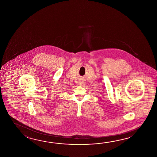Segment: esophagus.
Returning a JSON list of instances; mask_svg holds the SVG:
<instances>
[{
  "label": "esophagus",
  "instance_id": "esophagus-1",
  "mask_svg": "<svg viewBox=\"0 0 157 157\" xmlns=\"http://www.w3.org/2000/svg\"><path fill=\"white\" fill-rule=\"evenodd\" d=\"M79 84L80 86H83L85 84V82L83 80H80V82H79Z\"/></svg>",
  "mask_w": 157,
  "mask_h": 157
}]
</instances>
